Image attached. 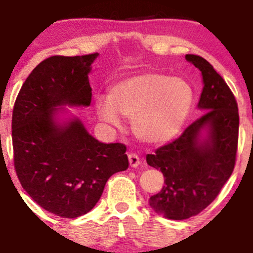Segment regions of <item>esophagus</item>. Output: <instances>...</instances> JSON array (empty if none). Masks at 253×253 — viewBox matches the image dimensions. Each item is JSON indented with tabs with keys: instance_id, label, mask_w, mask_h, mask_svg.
<instances>
[{
	"instance_id": "esophagus-1",
	"label": "esophagus",
	"mask_w": 253,
	"mask_h": 253,
	"mask_svg": "<svg viewBox=\"0 0 253 253\" xmlns=\"http://www.w3.org/2000/svg\"><path fill=\"white\" fill-rule=\"evenodd\" d=\"M128 162H129V165H131L132 168H137L139 164L142 163L141 158H139V155L137 154V153H129L128 154Z\"/></svg>"
}]
</instances>
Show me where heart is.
<instances>
[{
	"mask_svg": "<svg viewBox=\"0 0 253 253\" xmlns=\"http://www.w3.org/2000/svg\"><path fill=\"white\" fill-rule=\"evenodd\" d=\"M108 99L96 103V111L104 121L120 126L119 114L133 120L134 134L143 142L155 144L169 141L180 131L195 95L183 79L147 71L114 84Z\"/></svg>",
	"mask_w": 253,
	"mask_h": 253,
	"instance_id": "obj_1",
	"label": "heart"
}]
</instances>
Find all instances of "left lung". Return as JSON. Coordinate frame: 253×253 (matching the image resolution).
Listing matches in <instances>:
<instances>
[{
  "label": "left lung",
  "mask_w": 253,
  "mask_h": 253,
  "mask_svg": "<svg viewBox=\"0 0 253 253\" xmlns=\"http://www.w3.org/2000/svg\"><path fill=\"white\" fill-rule=\"evenodd\" d=\"M185 58L202 72L198 108L206 112L177 138L147 155L148 165L165 177V186L149 198V205L174 220L197 215L218 197L234 171L239 142V109L231 89L203 57ZM205 126L210 136L202 143L198 137Z\"/></svg>",
  "instance_id": "1"
}]
</instances>
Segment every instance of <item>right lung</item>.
<instances>
[{"mask_svg": "<svg viewBox=\"0 0 253 253\" xmlns=\"http://www.w3.org/2000/svg\"><path fill=\"white\" fill-rule=\"evenodd\" d=\"M98 53L51 56L25 79L13 106L14 169L22 187L42 208L62 218L93 209L109 177L128 168L126 145L99 142L78 120L53 121L55 106H88V75Z\"/></svg>", "mask_w": 253, "mask_h": 253, "instance_id": "obj_1", "label": "right lung"}]
</instances>
